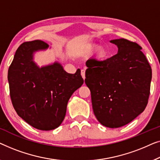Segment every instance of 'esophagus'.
<instances>
[{
	"label": "esophagus",
	"mask_w": 160,
	"mask_h": 160,
	"mask_svg": "<svg viewBox=\"0 0 160 160\" xmlns=\"http://www.w3.org/2000/svg\"><path fill=\"white\" fill-rule=\"evenodd\" d=\"M81 75H82L83 79H85V69H82V70H81Z\"/></svg>",
	"instance_id": "1"
}]
</instances>
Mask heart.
<instances>
[{
  "instance_id": "obj_1",
  "label": "heart",
  "mask_w": 160,
  "mask_h": 160,
  "mask_svg": "<svg viewBox=\"0 0 160 160\" xmlns=\"http://www.w3.org/2000/svg\"><path fill=\"white\" fill-rule=\"evenodd\" d=\"M91 49H93V48H90L89 50H91ZM107 51L105 48H103V47H101V48L98 49L97 56L98 58H103L107 57Z\"/></svg>"
}]
</instances>
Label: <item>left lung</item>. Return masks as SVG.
<instances>
[{"label": "left lung", "instance_id": "1", "mask_svg": "<svg viewBox=\"0 0 160 160\" xmlns=\"http://www.w3.org/2000/svg\"><path fill=\"white\" fill-rule=\"evenodd\" d=\"M118 53L105 60L86 62L85 82L93 113L101 124L122 127L144 111L150 94L152 68L141 47L124 38L110 41Z\"/></svg>", "mask_w": 160, "mask_h": 160}]
</instances>
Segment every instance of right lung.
Returning a JSON list of instances; mask_svg holds the SVG:
<instances>
[{"mask_svg": "<svg viewBox=\"0 0 160 160\" xmlns=\"http://www.w3.org/2000/svg\"><path fill=\"white\" fill-rule=\"evenodd\" d=\"M48 47L40 40L23 42L8 72L15 111L29 125L41 130H53L61 125L69 98L84 82L79 69L69 74L58 63L39 68L32 62V53Z\"/></svg>", "mask_w": 160, "mask_h": 160, "instance_id": "right-lung-1", "label": "right lung"}]
</instances>
